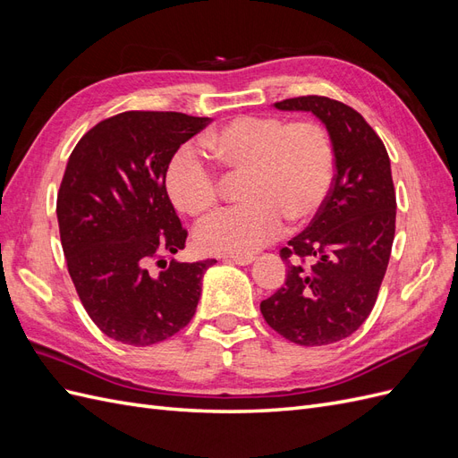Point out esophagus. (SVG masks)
I'll use <instances>...</instances> for the list:
<instances>
[{
    "mask_svg": "<svg viewBox=\"0 0 458 458\" xmlns=\"http://www.w3.org/2000/svg\"><path fill=\"white\" fill-rule=\"evenodd\" d=\"M227 259L237 263V266H250V263L254 261V256H227Z\"/></svg>",
    "mask_w": 458,
    "mask_h": 458,
    "instance_id": "34e87169",
    "label": "esophagus"
}]
</instances>
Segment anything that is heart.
Listing matches in <instances>:
<instances>
[{"label":"heart","instance_id":"1","mask_svg":"<svg viewBox=\"0 0 458 458\" xmlns=\"http://www.w3.org/2000/svg\"><path fill=\"white\" fill-rule=\"evenodd\" d=\"M206 147L225 170L244 174V202L195 229V242L208 254L258 252L283 233L284 217L301 224L321 210L335 182V150L313 122L237 116L208 135ZM164 182L172 202L189 216L212 210L219 197L217 175L191 145L172 157Z\"/></svg>","mask_w":458,"mask_h":458}]
</instances>
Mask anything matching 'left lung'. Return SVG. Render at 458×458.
Instances as JSON below:
<instances>
[{
    "instance_id": "obj_1",
    "label": "left lung",
    "mask_w": 458,
    "mask_h": 458,
    "mask_svg": "<svg viewBox=\"0 0 458 458\" xmlns=\"http://www.w3.org/2000/svg\"><path fill=\"white\" fill-rule=\"evenodd\" d=\"M325 123L336 175L310 227L281 250L284 286L259 303L267 325L300 345L348 338L377 301L395 234L392 165L380 137L352 106L308 95L275 103ZM308 257L310 266L302 259Z\"/></svg>"
}]
</instances>
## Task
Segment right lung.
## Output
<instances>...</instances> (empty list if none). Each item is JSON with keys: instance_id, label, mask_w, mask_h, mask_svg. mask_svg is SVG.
I'll list each match as a JSON object with an SVG mask.
<instances>
[{"instance_id": "add662e5", "label": "right lung", "mask_w": 458, "mask_h": 458, "mask_svg": "<svg viewBox=\"0 0 458 458\" xmlns=\"http://www.w3.org/2000/svg\"><path fill=\"white\" fill-rule=\"evenodd\" d=\"M210 118L130 110L93 126L74 147L57 195L63 252L91 321L108 338L150 345L189 325L216 259L177 261L185 248L165 191L172 157ZM157 262L163 271L148 267Z\"/></svg>"}]
</instances>
